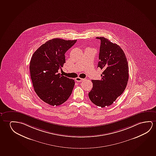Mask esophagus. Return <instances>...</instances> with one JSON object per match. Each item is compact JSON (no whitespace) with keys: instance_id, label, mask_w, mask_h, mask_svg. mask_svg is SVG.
Returning a JSON list of instances; mask_svg holds the SVG:
<instances>
[{"instance_id":"esophagus-1","label":"esophagus","mask_w":156,"mask_h":156,"mask_svg":"<svg viewBox=\"0 0 156 156\" xmlns=\"http://www.w3.org/2000/svg\"><path fill=\"white\" fill-rule=\"evenodd\" d=\"M76 81H78V82H80V81H83V80H85V79H83V78H79V77H77L76 78Z\"/></svg>"}]
</instances>
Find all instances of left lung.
<instances>
[{"label": "left lung", "instance_id": "left-lung-1", "mask_svg": "<svg viewBox=\"0 0 156 156\" xmlns=\"http://www.w3.org/2000/svg\"><path fill=\"white\" fill-rule=\"evenodd\" d=\"M101 41L98 68L103 71L101 80H92L88 93L90 101L102 108L111 106L126 89L129 79V68L126 55L117 44L104 37Z\"/></svg>", "mask_w": 156, "mask_h": 156}]
</instances>
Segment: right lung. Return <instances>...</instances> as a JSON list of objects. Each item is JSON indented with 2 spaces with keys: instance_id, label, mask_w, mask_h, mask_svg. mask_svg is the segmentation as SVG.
Segmentation results:
<instances>
[{
  "instance_id": "right-lung-1",
  "label": "right lung",
  "mask_w": 156,
  "mask_h": 156,
  "mask_svg": "<svg viewBox=\"0 0 156 156\" xmlns=\"http://www.w3.org/2000/svg\"><path fill=\"white\" fill-rule=\"evenodd\" d=\"M75 40L53 38L35 51L30 70L34 90L42 101L52 106L61 105L72 93L75 80L58 73L66 63L65 54Z\"/></svg>"
}]
</instances>
